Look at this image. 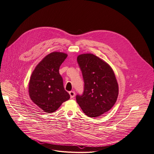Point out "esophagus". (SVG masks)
I'll return each mask as SVG.
<instances>
[{
	"mask_svg": "<svg viewBox=\"0 0 154 154\" xmlns=\"http://www.w3.org/2000/svg\"><path fill=\"white\" fill-rule=\"evenodd\" d=\"M69 94H70V98H74V96H75V92L73 91H70V92H69Z\"/></svg>",
	"mask_w": 154,
	"mask_h": 154,
	"instance_id": "esophagus-1",
	"label": "esophagus"
}]
</instances>
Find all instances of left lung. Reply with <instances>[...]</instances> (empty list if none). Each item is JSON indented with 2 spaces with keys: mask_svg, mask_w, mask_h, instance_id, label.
Returning a JSON list of instances; mask_svg holds the SVG:
<instances>
[{
  "mask_svg": "<svg viewBox=\"0 0 154 154\" xmlns=\"http://www.w3.org/2000/svg\"><path fill=\"white\" fill-rule=\"evenodd\" d=\"M77 62L84 82V92L76 100L83 112L96 117L109 111L119 94L116 75L110 65L93 54L78 56Z\"/></svg>",
  "mask_w": 154,
  "mask_h": 154,
  "instance_id": "left-lung-1",
  "label": "left lung"
}]
</instances>
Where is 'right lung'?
Instances as JSON below:
<instances>
[{
    "mask_svg": "<svg viewBox=\"0 0 154 154\" xmlns=\"http://www.w3.org/2000/svg\"><path fill=\"white\" fill-rule=\"evenodd\" d=\"M67 54L53 52L47 55L32 72L28 86L30 99L47 113L55 112L64 101L70 98L65 90L60 66Z\"/></svg>",
    "mask_w": 154,
    "mask_h": 154,
    "instance_id": "add662e5",
    "label": "right lung"
}]
</instances>
